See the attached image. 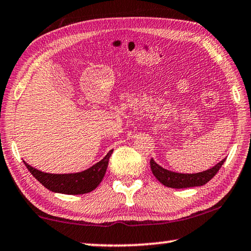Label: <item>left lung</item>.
Returning <instances> with one entry per match:
<instances>
[{
    "label": "left lung",
    "mask_w": 251,
    "mask_h": 251,
    "mask_svg": "<svg viewBox=\"0 0 251 251\" xmlns=\"http://www.w3.org/2000/svg\"><path fill=\"white\" fill-rule=\"evenodd\" d=\"M226 161L223 159L220 161L216 166H214L211 169L203 173L198 174H177L173 173V171L163 169L159 164L154 162V160L151 159L150 164H151L152 174L155 176V178L161 182L162 185L170 187V188H188V187H196V186H203L208 182L214 176L218 174L220 168Z\"/></svg>",
    "instance_id": "1"
}]
</instances>
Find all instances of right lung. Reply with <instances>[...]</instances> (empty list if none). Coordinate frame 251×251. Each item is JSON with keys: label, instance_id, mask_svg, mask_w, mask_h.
Returning <instances> with one entry per match:
<instances>
[{"label": "right lung", "instance_id": "obj_1", "mask_svg": "<svg viewBox=\"0 0 251 251\" xmlns=\"http://www.w3.org/2000/svg\"><path fill=\"white\" fill-rule=\"evenodd\" d=\"M114 150L107 153V155L96 163L95 166L89 168L88 170L76 174H65V175H54L46 174L43 171L37 170L28 163H25L27 169L31 175L38 180L44 187L51 190L54 193L67 194V195H80L87 194L96 189L101 182L104 174H106L108 161Z\"/></svg>", "mask_w": 251, "mask_h": 251}]
</instances>
